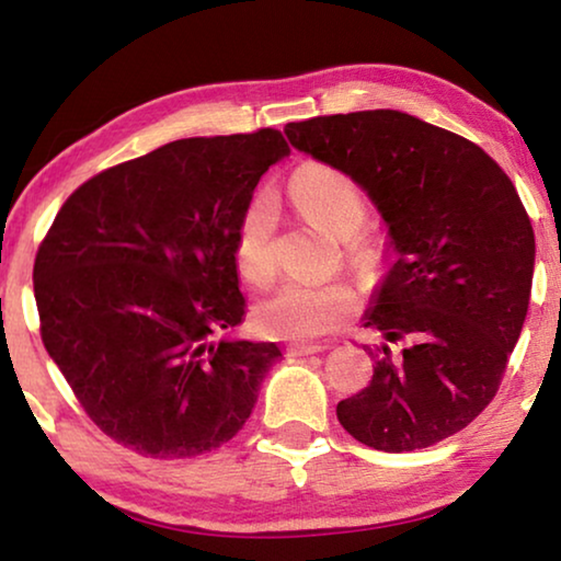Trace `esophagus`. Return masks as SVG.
Wrapping results in <instances>:
<instances>
[{"mask_svg": "<svg viewBox=\"0 0 561 561\" xmlns=\"http://www.w3.org/2000/svg\"><path fill=\"white\" fill-rule=\"evenodd\" d=\"M327 347L324 344H290L286 347V355L288 357H309V355H319V352H324Z\"/></svg>", "mask_w": 561, "mask_h": 561, "instance_id": "obj_1", "label": "esophagus"}]
</instances>
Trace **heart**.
Returning a JSON list of instances; mask_svg holds the SVG:
<instances>
[{"mask_svg":"<svg viewBox=\"0 0 561 561\" xmlns=\"http://www.w3.org/2000/svg\"><path fill=\"white\" fill-rule=\"evenodd\" d=\"M290 196L306 219L329 234L342 237L350 260H373V244L359 232L367 217L365 196L347 173L324 163H306L290 175ZM275 221L278 211L271 194L252 196L237 221L234 267L250 286H267L275 278ZM355 311L357 296L347 283L290 280L257 304L255 327L275 340L311 342L347 324Z\"/></svg>","mask_w":561,"mask_h":561,"instance_id":"1","label":"heart"}]
</instances>
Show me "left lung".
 Returning <instances> with one entry per match:
<instances>
[{"label":"left lung","instance_id":"left-lung-1","mask_svg":"<svg viewBox=\"0 0 561 561\" xmlns=\"http://www.w3.org/2000/svg\"><path fill=\"white\" fill-rule=\"evenodd\" d=\"M283 133L373 198L393 250L363 317L382 340L373 380L336 403L340 424L380 451L462 432L497 393L528 311L536 242L516 186L478 145L405 112L332 114Z\"/></svg>","mask_w":561,"mask_h":561}]
</instances>
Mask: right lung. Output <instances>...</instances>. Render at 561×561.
Listing matches in <instances>:
<instances>
[{
    "label": "right lung",
    "mask_w": 561,
    "mask_h": 561,
    "mask_svg": "<svg viewBox=\"0 0 561 561\" xmlns=\"http://www.w3.org/2000/svg\"><path fill=\"white\" fill-rule=\"evenodd\" d=\"M278 129L188 137L94 175L37 250L43 344L89 419L137 455L183 459L232 439L275 342L221 336L244 319L232 242Z\"/></svg>",
    "instance_id": "right-lung-1"
}]
</instances>
